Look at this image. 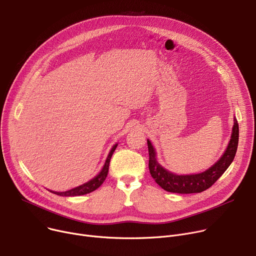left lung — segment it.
<instances>
[{
    "label": "left lung",
    "instance_id": "obj_1",
    "mask_svg": "<svg viewBox=\"0 0 256 256\" xmlns=\"http://www.w3.org/2000/svg\"><path fill=\"white\" fill-rule=\"evenodd\" d=\"M238 144V124L234 118L232 138L226 151L221 158L206 172L198 174H176L162 168L156 159L155 150L148 140V170L155 182L164 190L174 193H198L211 187L232 164Z\"/></svg>",
    "mask_w": 256,
    "mask_h": 256
}]
</instances>
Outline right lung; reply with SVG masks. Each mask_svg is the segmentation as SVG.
Instances as JSON below:
<instances>
[{"label": "right lung", "instance_id": "1", "mask_svg": "<svg viewBox=\"0 0 256 256\" xmlns=\"http://www.w3.org/2000/svg\"><path fill=\"white\" fill-rule=\"evenodd\" d=\"M118 146V144H116L110 150V152L106 158V161H105V164L103 168L101 170V172L94 178H92L91 181H88L78 187H75L71 190H68V191H65V192H54V191H52V193L56 194V195H61V196H78V195H84V194H88L90 192H92L94 190H96L97 188H99L102 183L105 181V178H106L108 176V168H110V159H112V156L116 148Z\"/></svg>", "mask_w": 256, "mask_h": 256}]
</instances>
